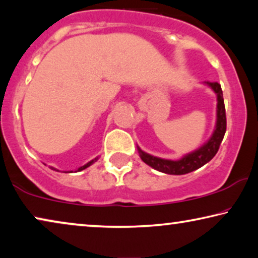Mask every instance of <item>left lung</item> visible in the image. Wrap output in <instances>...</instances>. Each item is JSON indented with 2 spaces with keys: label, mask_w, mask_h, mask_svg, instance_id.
I'll return each mask as SVG.
<instances>
[{
  "label": "left lung",
  "mask_w": 258,
  "mask_h": 258,
  "mask_svg": "<svg viewBox=\"0 0 258 258\" xmlns=\"http://www.w3.org/2000/svg\"><path fill=\"white\" fill-rule=\"evenodd\" d=\"M207 85L214 90V92L217 94V110H216V126L214 130L213 136L207 143L201 146L199 150L191 152V153L184 155L180 160H166V159L157 158L153 155L145 153L138 147L139 155L145 164L153 167L154 169L159 172L172 174V175H182L193 172V170L200 168L207 162H209L215 157V154L219 151L220 145L222 143L224 133L227 130V118H226V107H224L223 93L221 85L217 82L209 83L206 82Z\"/></svg>",
  "instance_id": "8db88e82"
}]
</instances>
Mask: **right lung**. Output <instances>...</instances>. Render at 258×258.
<instances>
[{
  "label": "right lung",
  "mask_w": 258,
  "mask_h": 258,
  "mask_svg": "<svg viewBox=\"0 0 258 258\" xmlns=\"http://www.w3.org/2000/svg\"><path fill=\"white\" fill-rule=\"evenodd\" d=\"M97 159H98V158H96V159H93V160H91V161H90V162H88V164H86V165H84V166H82V167H79V168H78V172H81V170H83V169H85V168H88V167H89V166H91V165L93 164V162H94V161H97ZM52 169H55V168H52Z\"/></svg>",
  "instance_id": "obj_1"
}]
</instances>
